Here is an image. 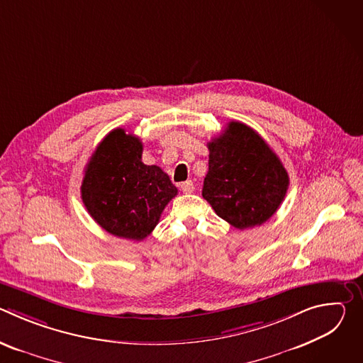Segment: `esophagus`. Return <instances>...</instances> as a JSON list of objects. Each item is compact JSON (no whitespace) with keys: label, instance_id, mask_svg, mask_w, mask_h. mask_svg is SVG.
Wrapping results in <instances>:
<instances>
[{"label":"esophagus","instance_id":"obj_1","mask_svg":"<svg viewBox=\"0 0 363 363\" xmlns=\"http://www.w3.org/2000/svg\"><path fill=\"white\" fill-rule=\"evenodd\" d=\"M179 188H181V191H182L184 194H191V192L195 189L192 181H185V182H182V184L179 185Z\"/></svg>","mask_w":363,"mask_h":363}]
</instances>
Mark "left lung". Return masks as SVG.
<instances>
[{"mask_svg": "<svg viewBox=\"0 0 363 363\" xmlns=\"http://www.w3.org/2000/svg\"><path fill=\"white\" fill-rule=\"evenodd\" d=\"M208 149L202 196L216 214L238 230L272 218L286 196L289 175L266 140L250 126L230 122Z\"/></svg>", "mask_w": 363, "mask_h": 363, "instance_id": "8db88e82", "label": "left lung"}]
</instances>
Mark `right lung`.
Returning <instances> with one entry per match:
<instances>
[{"label":"right lung","mask_w":363,"mask_h":363,"mask_svg":"<svg viewBox=\"0 0 363 363\" xmlns=\"http://www.w3.org/2000/svg\"><path fill=\"white\" fill-rule=\"evenodd\" d=\"M140 139L113 129L90 157L82 199L91 218L108 233L142 241L160 223L178 189L157 165L142 162Z\"/></svg>","instance_id":"right-lung-1"}]
</instances>
